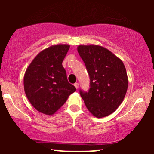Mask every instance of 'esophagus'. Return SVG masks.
<instances>
[{"mask_svg":"<svg viewBox=\"0 0 154 154\" xmlns=\"http://www.w3.org/2000/svg\"><path fill=\"white\" fill-rule=\"evenodd\" d=\"M75 85V87L77 88V89H78V88H79V83L78 82L75 83V85Z\"/></svg>","mask_w":154,"mask_h":154,"instance_id":"1","label":"esophagus"}]
</instances>
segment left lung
<instances>
[{"instance_id":"1","label":"left lung","mask_w":154,"mask_h":154,"mask_svg":"<svg viewBox=\"0 0 154 154\" xmlns=\"http://www.w3.org/2000/svg\"><path fill=\"white\" fill-rule=\"evenodd\" d=\"M79 56L91 80L88 92L79 91L88 111L97 118L110 115L119 106L126 95L128 78L121 59L97 45H79Z\"/></svg>"}]
</instances>
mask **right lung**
I'll return each instance as SVG.
<instances>
[{
    "label": "right lung",
    "instance_id": "obj_1",
    "mask_svg": "<svg viewBox=\"0 0 154 154\" xmlns=\"http://www.w3.org/2000/svg\"><path fill=\"white\" fill-rule=\"evenodd\" d=\"M70 45L58 44L44 49L35 56L24 76L26 98L37 111L55 114L76 91L67 80L62 62Z\"/></svg>",
    "mask_w": 154,
    "mask_h": 154
}]
</instances>
